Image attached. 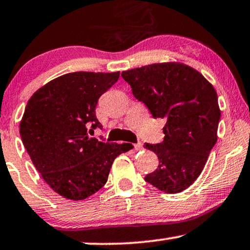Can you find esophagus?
<instances>
[{"label":"esophagus","mask_w":250,"mask_h":250,"mask_svg":"<svg viewBox=\"0 0 250 250\" xmlns=\"http://www.w3.org/2000/svg\"><path fill=\"white\" fill-rule=\"evenodd\" d=\"M134 147H135L136 151H140V150H142V148H143V145H142L141 143H137V144L134 145Z\"/></svg>","instance_id":"1"}]
</instances>
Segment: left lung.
<instances>
[{
	"label": "left lung",
	"mask_w": 250,
	"mask_h": 250,
	"mask_svg": "<svg viewBox=\"0 0 250 250\" xmlns=\"http://www.w3.org/2000/svg\"><path fill=\"white\" fill-rule=\"evenodd\" d=\"M121 76L154 119H166L162 143L144 145L159 160L145 181L166 194L183 191L200 176L217 142L216 90L200 71L180 62L153 63Z\"/></svg>",
	"instance_id": "1"
}]
</instances>
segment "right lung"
<instances>
[{
	"instance_id": "right-lung-1",
	"label": "right lung",
	"mask_w": 250,
	"mask_h": 250,
	"mask_svg": "<svg viewBox=\"0 0 250 250\" xmlns=\"http://www.w3.org/2000/svg\"><path fill=\"white\" fill-rule=\"evenodd\" d=\"M119 77L120 71L62 75L37 90L25 107L24 146L47 185L67 200H85L103 188L115 158L130 150L88 136L103 127L98 99Z\"/></svg>"
}]
</instances>
